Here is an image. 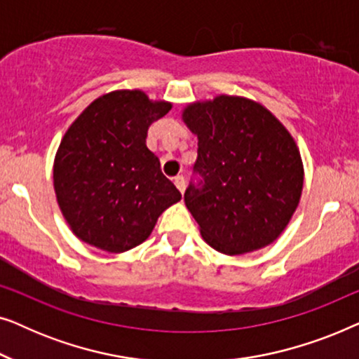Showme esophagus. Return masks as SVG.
I'll list each match as a JSON object with an SVG mask.
<instances>
[{
	"instance_id": "esophagus-1",
	"label": "esophagus",
	"mask_w": 359,
	"mask_h": 359,
	"mask_svg": "<svg viewBox=\"0 0 359 359\" xmlns=\"http://www.w3.org/2000/svg\"><path fill=\"white\" fill-rule=\"evenodd\" d=\"M175 181V186L176 188H178L181 193H184V188H186V181H184V178L183 176H176V178L173 180Z\"/></svg>"
}]
</instances>
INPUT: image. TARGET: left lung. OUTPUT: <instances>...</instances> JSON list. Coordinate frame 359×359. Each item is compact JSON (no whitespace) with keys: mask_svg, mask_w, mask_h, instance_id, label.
<instances>
[{"mask_svg":"<svg viewBox=\"0 0 359 359\" xmlns=\"http://www.w3.org/2000/svg\"><path fill=\"white\" fill-rule=\"evenodd\" d=\"M183 122L198 135L194 171L184 203L214 250L243 255L273 243L301 201V151L281 121L259 102L219 95L191 102Z\"/></svg>","mask_w":359,"mask_h":359,"instance_id":"left-lung-1","label":"left lung"}]
</instances>
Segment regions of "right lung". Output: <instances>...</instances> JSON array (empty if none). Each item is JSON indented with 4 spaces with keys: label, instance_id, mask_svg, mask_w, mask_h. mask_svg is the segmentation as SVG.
Here are the masks:
<instances>
[{
    "label": "right lung",
    "instance_id": "1",
    "mask_svg": "<svg viewBox=\"0 0 359 359\" xmlns=\"http://www.w3.org/2000/svg\"><path fill=\"white\" fill-rule=\"evenodd\" d=\"M171 109L140 90L96 97L73 121L53 160V189L81 242L122 253L150 237L163 210L181 201L147 149L151 122Z\"/></svg>",
    "mask_w": 359,
    "mask_h": 359
}]
</instances>
